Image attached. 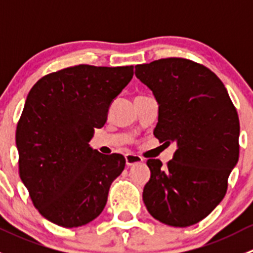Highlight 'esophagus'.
<instances>
[{"label":"esophagus","instance_id":"obj_1","mask_svg":"<svg viewBox=\"0 0 253 253\" xmlns=\"http://www.w3.org/2000/svg\"><path fill=\"white\" fill-rule=\"evenodd\" d=\"M125 159H126V165H127V167H132V165L141 164V163L143 162L141 157H138V155L131 154V153H128V154L125 155Z\"/></svg>","mask_w":253,"mask_h":253}]
</instances>
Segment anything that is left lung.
Masks as SVG:
<instances>
[{"instance_id": "8db88e82", "label": "left lung", "mask_w": 253, "mask_h": 253, "mask_svg": "<svg viewBox=\"0 0 253 253\" xmlns=\"http://www.w3.org/2000/svg\"><path fill=\"white\" fill-rule=\"evenodd\" d=\"M136 77L159 105L154 136L172 159L147 162L143 202L153 218L186 228L205 219L224 198L239 160L240 124L226 88L211 70L185 58L136 66Z\"/></svg>"}]
</instances>
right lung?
<instances>
[{"mask_svg":"<svg viewBox=\"0 0 253 253\" xmlns=\"http://www.w3.org/2000/svg\"><path fill=\"white\" fill-rule=\"evenodd\" d=\"M132 77L133 66L79 65L45 76L30 89L16 132L19 176L51 223L77 228L103 211L126 160L101 154L89 142Z\"/></svg>","mask_w":253,"mask_h":253,"instance_id":"right-lung-1","label":"right lung"}]
</instances>
